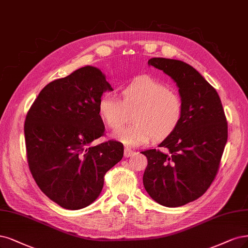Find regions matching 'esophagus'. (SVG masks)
I'll use <instances>...</instances> for the list:
<instances>
[{
    "instance_id": "esophagus-1",
    "label": "esophagus",
    "mask_w": 248,
    "mask_h": 248,
    "mask_svg": "<svg viewBox=\"0 0 248 248\" xmlns=\"http://www.w3.org/2000/svg\"><path fill=\"white\" fill-rule=\"evenodd\" d=\"M134 154V152L130 149V148H125L124 149V156L126 157V158H129V157H131L132 155Z\"/></svg>"
}]
</instances>
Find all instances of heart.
<instances>
[{"label":"heart","instance_id":"1","mask_svg":"<svg viewBox=\"0 0 248 248\" xmlns=\"http://www.w3.org/2000/svg\"><path fill=\"white\" fill-rule=\"evenodd\" d=\"M122 101L113 94L98 100V115L104 124L116 130L125 119V108H135L134 124L114 133V138L127 147H139L153 138L164 139L181 123L184 104L178 93L149 75H142L128 83L121 92Z\"/></svg>","mask_w":248,"mask_h":248}]
</instances>
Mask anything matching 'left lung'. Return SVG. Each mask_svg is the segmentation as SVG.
Returning a JSON list of instances; mask_svg holds the SVG:
<instances>
[{"label":"left lung","instance_id":"1","mask_svg":"<svg viewBox=\"0 0 248 248\" xmlns=\"http://www.w3.org/2000/svg\"><path fill=\"white\" fill-rule=\"evenodd\" d=\"M168 75L178 87L184 115L176 129L162 141L163 153L141 152L148 159L144 189L166 207L192 202L215 179L228 140V124L217 90L193 66L176 59L154 57L148 62Z\"/></svg>","mask_w":248,"mask_h":248}]
</instances>
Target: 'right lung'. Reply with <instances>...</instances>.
I'll list each match as a JSON object with an SVG mask.
<instances>
[{
	"instance_id": "obj_1",
	"label": "right lung",
	"mask_w": 248,
	"mask_h": 248,
	"mask_svg": "<svg viewBox=\"0 0 248 248\" xmlns=\"http://www.w3.org/2000/svg\"><path fill=\"white\" fill-rule=\"evenodd\" d=\"M113 90L94 66H84L42 89L24 123L31 173L40 190L65 209L86 207L98 197L107 171L121 161L123 143L105 134L98 100Z\"/></svg>"
}]
</instances>
